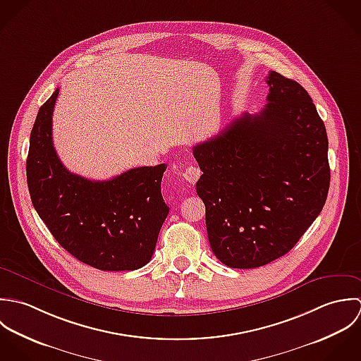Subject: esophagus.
<instances>
[{"instance_id":"esophagus-1","label":"esophagus","mask_w":361,"mask_h":361,"mask_svg":"<svg viewBox=\"0 0 361 361\" xmlns=\"http://www.w3.org/2000/svg\"><path fill=\"white\" fill-rule=\"evenodd\" d=\"M183 176H184V178H185L188 183L195 184V183H197V180H198V178H200V176H201V170H200L197 166L190 164V166L184 170Z\"/></svg>"}]
</instances>
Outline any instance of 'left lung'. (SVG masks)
I'll use <instances>...</instances> for the list:
<instances>
[{
  "mask_svg": "<svg viewBox=\"0 0 361 361\" xmlns=\"http://www.w3.org/2000/svg\"><path fill=\"white\" fill-rule=\"evenodd\" d=\"M267 83L259 113L241 114L192 147L211 248L237 269L288 254L321 214L331 181L326 130L312 99L275 71Z\"/></svg>",
  "mask_w": 361,
  "mask_h": 361,
  "instance_id": "8db88e82",
  "label": "left lung"
}]
</instances>
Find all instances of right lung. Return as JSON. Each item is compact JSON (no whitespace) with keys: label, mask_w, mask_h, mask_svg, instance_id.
<instances>
[{"label":"right lung","mask_w":361,"mask_h":361,"mask_svg":"<svg viewBox=\"0 0 361 361\" xmlns=\"http://www.w3.org/2000/svg\"><path fill=\"white\" fill-rule=\"evenodd\" d=\"M60 89L40 107L26 160L32 204L59 244L100 271L146 265L169 215L161 197L167 164L131 169L106 181L73 174L53 145V110Z\"/></svg>","instance_id":"1"}]
</instances>
